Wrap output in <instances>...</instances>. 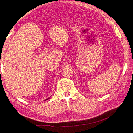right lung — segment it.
I'll return each instance as SVG.
<instances>
[{
	"mask_svg": "<svg viewBox=\"0 0 133 133\" xmlns=\"http://www.w3.org/2000/svg\"><path fill=\"white\" fill-rule=\"evenodd\" d=\"M50 99V97H48V98L47 99H46V100H48V99Z\"/></svg>",
	"mask_w": 133,
	"mask_h": 133,
	"instance_id": "1",
	"label": "right lung"
}]
</instances>
